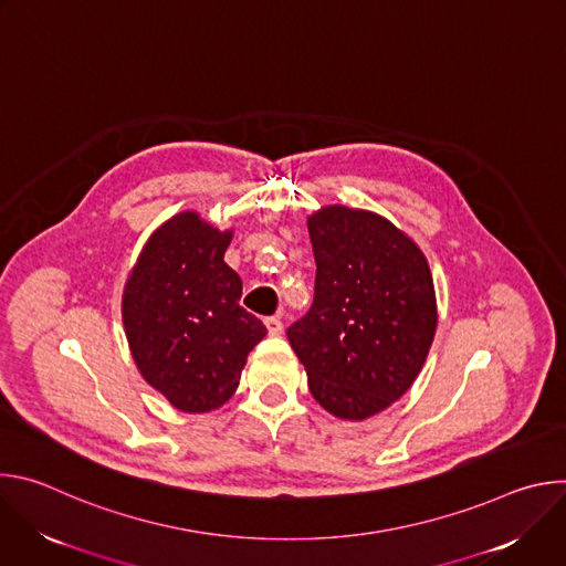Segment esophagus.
I'll return each mask as SVG.
<instances>
[{"label":"esophagus","mask_w":566,"mask_h":566,"mask_svg":"<svg viewBox=\"0 0 566 566\" xmlns=\"http://www.w3.org/2000/svg\"><path fill=\"white\" fill-rule=\"evenodd\" d=\"M264 325H266V329H269V334H271V336H282V332H284V325H282V319H280L277 315L266 317V319H264Z\"/></svg>","instance_id":"1"}]
</instances>
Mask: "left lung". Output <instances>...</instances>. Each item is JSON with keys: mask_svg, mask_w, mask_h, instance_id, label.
<instances>
[{"mask_svg": "<svg viewBox=\"0 0 566 566\" xmlns=\"http://www.w3.org/2000/svg\"><path fill=\"white\" fill-rule=\"evenodd\" d=\"M306 226L315 295L286 336L319 406L365 421L406 394L428 358L432 273L415 239L371 210L322 206Z\"/></svg>", "mask_w": 566, "mask_h": 566, "instance_id": "left-lung-1", "label": "left lung"}]
</instances>
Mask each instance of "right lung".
I'll list each match as a JSON object with an SVG mask.
<instances>
[{
  "mask_svg": "<svg viewBox=\"0 0 566 566\" xmlns=\"http://www.w3.org/2000/svg\"><path fill=\"white\" fill-rule=\"evenodd\" d=\"M230 239L232 230L184 210L149 234L123 291L140 376L188 415L221 408L266 336L262 319L239 306L241 280L223 262Z\"/></svg>",
  "mask_w": 566,
  "mask_h": 566,
  "instance_id": "obj_1",
  "label": "right lung"
}]
</instances>
